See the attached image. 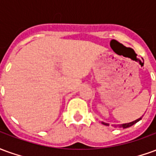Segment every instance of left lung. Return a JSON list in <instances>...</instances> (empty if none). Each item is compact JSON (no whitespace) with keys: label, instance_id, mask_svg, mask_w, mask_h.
Here are the masks:
<instances>
[{"label":"left lung","instance_id":"8db88e82","mask_svg":"<svg viewBox=\"0 0 156 156\" xmlns=\"http://www.w3.org/2000/svg\"><path fill=\"white\" fill-rule=\"evenodd\" d=\"M141 119V118H140V119H136V120L133 121V122H130V123H128V124H120V125H119V127H121L123 128V129H125V128H129L130 127V126H132L133 124H134L135 123H137L138 121H140ZM103 124H105V125H108V124H106V123H104L103 122ZM116 127V126H115Z\"/></svg>","mask_w":156,"mask_h":156}]
</instances>
